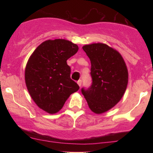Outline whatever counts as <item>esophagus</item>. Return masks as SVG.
I'll use <instances>...</instances> for the list:
<instances>
[{"instance_id":"1","label":"esophagus","mask_w":153,"mask_h":153,"mask_svg":"<svg viewBox=\"0 0 153 153\" xmlns=\"http://www.w3.org/2000/svg\"><path fill=\"white\" fill-rule=\"evenodd\" d=\"M77 83H78V85H79V86H81V85H82V80H78V82H77Z\"/></svg>"}]
</instances>
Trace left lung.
<instances>
[{
    "label": "left lung",
    "instance_id": "obj_1",
    "mask_svg": "<svg viewBox=\"0 0 153 153\" xmlns=\"http://www.w3.org/2000/svg\"><path fill=\"white\" fill-rule=\"evenodd\" d=\"M82 50L91 63L93 82L82 94L90 109L96 114L105 113L119 102L128 84V70L122 56L106 44L85 45Z\"/></svg>",
    "mask_w": 153,
    "mask_h": 153
}]
</instances>
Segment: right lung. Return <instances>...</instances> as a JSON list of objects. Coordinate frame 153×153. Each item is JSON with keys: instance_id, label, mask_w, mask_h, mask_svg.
<instances>
[{"instance_id": "obj_1", "label": "right lung", "mask_w": 153, "mask_h": 153, "mask_svg": "<svg viewBox=\"0 0 153 153\" xmlns=\"http://www.w3.org/2000/svg\"><path fill=\"white\" fill-rule=\"evenodd\" d=\"M78 50V45L68 40L49 39L39 45L28 59L26 88L39 108L47 113H57L70 96L78 91L67 64Z\"/></svg>"}]
</instances>
